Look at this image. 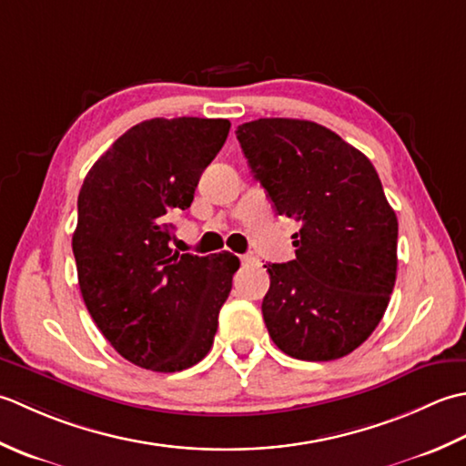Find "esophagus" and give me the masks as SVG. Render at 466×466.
<instances>
[{"label": "esophagus", "instance_id": "esophagus-1", "mask_svg": "<svg viewBox=\"0 0 466 466\" xmlns=\"http://www.w3.org/2000/svg\"><path fill=\"white\" fill-rule=\"evenodd\" d=\"M239 259H241V263H243V265H249V263H255V261H258V259L253 258V255H241Z\"/></svg>", "mask_w": 466, "mask_h": 466}]
</instances>
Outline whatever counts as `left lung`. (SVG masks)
I'll list each match as a JSON object with an SVG mask.
<instances>
[{"label":"left lung","instance_id":"8db88e82","mask_svg":"<svg viewBox=\"0 0 466 466\" xmlns=\"http://www.w3.org/2000/svg\"><path fill=\"white\" fill-rule=\"evenodd\" d=\"M275 211L301 223L296 259L263 265L273 344L328 362L362 346L396 281L398 219L368 157L309 120L259 118L235 130Z\"/></svg>","mask_w":466,"mask_h":466}]
</instances>
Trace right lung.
I'll return each mask as SVG.
<instances>
[{
  "label": "right lung",
  "instance_id": "add662e5",
  "mask_svg": "<svg viewBox=\"0 0 466 466\" xmlns=\"http://www.w3.org/2000/svg\"><path fill=\"white\" fill-rule=\"evenodd\" d=\"M225 118H153L127 130L88 170L72 249L94 324L128 362L180 372L208 354L239 259L170 249L175 211L191 207L225 145Z\"/></svg>",
  "mask_w": 466,
  "mask_h": 466
}]
</instances>
